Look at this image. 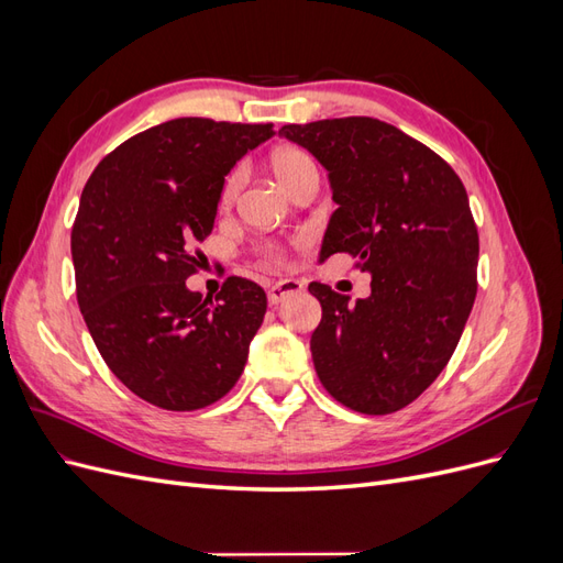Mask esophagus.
Here are the masks:
<instances>
[{
	"mask_svg": "<svg viewBox=\"0 0 563 563\" xmlns=\"http://www.w3.org/2000/svg\"><path fill=\"white\" fill-rule=\"evenodd\" d=\"M300 291H302V284L298 279H282L267 288V300H269V305H279L288 296L300 294Z\"/></svg>",
	"mask_w": 563,
	"mask_h": 563,
	"instance_id": "obj_1",
	"label": "esophagus"
}]
</instances>
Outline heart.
Masks as SVG:
<instances>
[{"label":"heart","mask_w":563,"mask_h":563,"mask_svg":"<svg viewBox=\"0 0 563 563\" xmlns=\"http://www.w3.org/2000/svg\"><path fill=\"white\" fill-rule=\"evenodd\" d=\"M269 166H272V174H275V178L279 180V185L286 187L288 192H291L302 178L319 176L317 162L300 147L275 150L269 157ZM236 187H240V174L228 176V180L223 185V192H220V199L228 203L236 195Z\"/></svg>","instance_id":"1"}]
</instances>
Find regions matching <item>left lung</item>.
<instances>
[{
	"label": "left lung",
	"mask_w": 563,
	"mask_h": 563,
	"mask_svg": "<svg viewBox=\"0 0 563 563\" xmlns=\"http://www.w3.org/2000/svg\"><path fill=\"white\" fill-rule=\"evenodd\" d=\"M329 172L338 209L319 263L350 253L371 296L350 305L310 284L321 321L310 338L321 385L366 416L395 413L428 389L457 345L476 296L479 234L453 168L373 117L282 129Z\"/></svg>",
	"instance_id": "8db88e82"
}]
</instances>
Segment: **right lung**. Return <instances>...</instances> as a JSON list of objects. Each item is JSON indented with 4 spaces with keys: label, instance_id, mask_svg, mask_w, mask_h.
Segmentation results:
<instances>
[{
    "label": "right lung",
    "instance_id": "1",
    "mask_svg": "<svg viewBox=\"0 0 563 563\" xmlns=\"http://www.w3.org/2000/svg\"><path fill=\"white\" fill-rule=\"evenodd\" d=\"M272 124L180 117L112 150L81 192L73 228L77 302L93 343L133 395L197 411L240 380L267 298L230 277L216 300L190 291L225 176Z\"/></svg>",
    "mask_w": 563,
    "mask_h": 563
}]
</instances>
